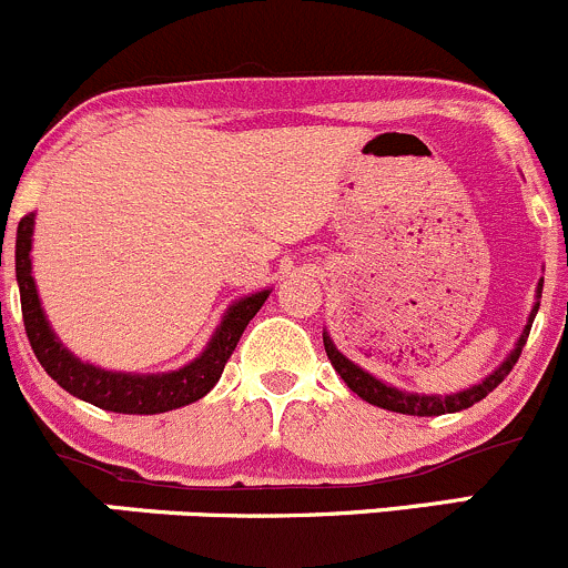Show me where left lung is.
Instances as JSON below:
<instances>
[{"label": "left lung", "mask_w": 568, "mask_h": 568, "mask_svg": "<svg viewBox=\"0 0 568 568\" xmlns=\"http://www.w3.org/2000/svg\"><path fill=\"white\" fill-rule=\"evenodd\" d=\"M541 288H545V277H541L539 285H536V302H534V307H530L528 324H525V329H523L520 337H517L515 348L509 351V356H506V359L500 362L498 367H495L493 373L487 375V378H481L479 384L468 386V389H459V392H452V394H419V392L397 389V386L384 384V381L375 378L373 373H367V369L359 367V364L351 362L348 356L339 354L337 345H334V339L329 337V332H324L326 356H329L332 367L337 369L339 378L345 381V386H348V389L354 394H359L362 399H367L369 405H378V408L394 410V414H408V416L457 414V410H465V408H470V405L479 403V399H485L487 394L493 392L495 386H498L500 381H504L506 375L511 373V367H515L517 359H520L523 345H525V339H528L530 326H534L536 313H539Z\"/></svg>", "instance_id": "8db88e82"}]
</instances>
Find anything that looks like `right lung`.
Listing matches in <instances>:
<instances>
[{
    "instance_id": "add662e5",
    "label": "right lung",
    "mask_w": 568,
    "mask_h": 568,
    "mask_svg": "<svg viewBox=\"0 0 568 568\" xmlns=\"http://www.w3.org/2000/svg\"><path fill=\"white\" fill-rule=\"evenodd\" d=\"M32 234L34 212L18 223L16 234V280L29 345H32L34 356L43 364L45 373L64 392L103 410H113V414H165V410L182 408V405L195 403V399L212 392L220 375H223L225 362L234 354L242 332L247 329L250 321L255 318V313L264 307L268 294H272V288H264L229 304L217 329L209 337L206 348L184 367L171 369V373H119V369H105L79 359L48 324L38 285H34L32 277Z\"/></svg>"
}]
</instances>
